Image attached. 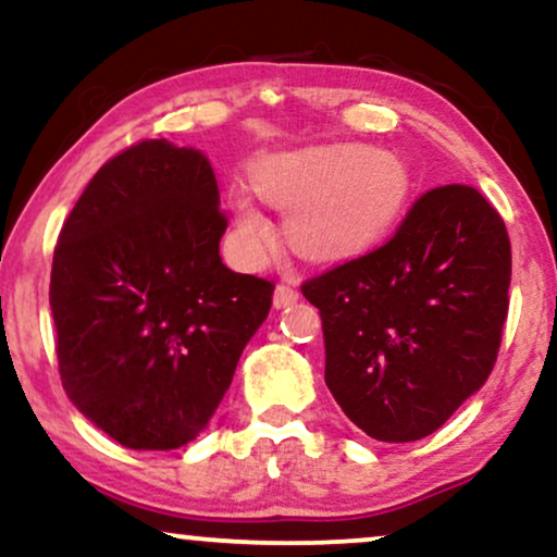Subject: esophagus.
I'll return each mask as SVG.
<instances>
[{
  "instance_id": "34e87169",
  "label": "esophagus",
  "mask_w": 557,
  "mask_h": 557,
  "mask_svg": "<svg viewBox=\"0 0 557 557\" xmlns=\"http://www.w3.org/2000/svg\"><path fill=\"white\" fill-rule=\"evenodd\" d=\"M298 300V290L293 285H277L274 287V308H287Z\"/></svg>"
}]
</instances>
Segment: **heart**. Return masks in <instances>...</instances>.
Wrapping results in <instances>:
<instances>
[{
    "mask_svg": "<svg viewBox=\"0 0 557 557\" xmlns=\"http://www.w3.org/2000/svg\"><path fill=\"white\" fill-rule=\"evenodd\" d=\"M272 206L290 210L285 236L308 259L344 257L385 234L408 195V169L388 151L357 146L306 149L267 159L255 174ZM236 223L251 255L270 244V221L249 195H236Z\"/></svg>",
    "mask_w": 557,
    "mask_h": 557,
    "instance_id": "obj_1",
    "label": "heart"
}]
</instances>
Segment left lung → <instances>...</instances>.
<instances>
[{"mask_svg": "<svg viewBox=\"0 0 557 557\" xmlns=\"http://www.w3.org/2000/svg\"><path fill=\"white\" fill-rule=\"evenodd\" d=\"M509 283L498 210L470 185L426 189L383 246L300 285L331 396L372 440L436 432L494 370Z\"/></svg>", "mask_w": 557, "mask_h": 557, "instance_id": "obj_1", "label": "left lung"}]
</instances>
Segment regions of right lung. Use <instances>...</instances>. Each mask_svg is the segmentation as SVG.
I'll list each match as a JSON object with an SVG mask.
<instances>
[{
	"label": "right lung",
	"mask_w": 557,
	"mask_h": 557,
	"mask_svg": "<svg viewBox=\"0 0 557 557\" xmlns=\"http://www.w3.org/2000/svg\"><path fill=\"white\" fill-rule=\"evenodd\" d=\"M226 228L208 159L164 138L104 161L63 221L51 270L59 375L123 447L195 440L270 313L274 283L221 262Z\"/></svg>",
	"instance_id": "1"
}]
</instances>
